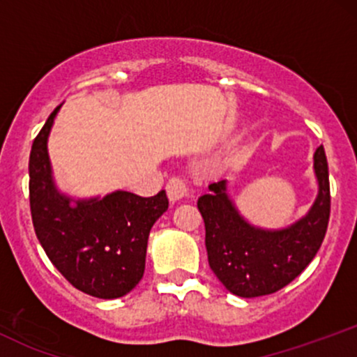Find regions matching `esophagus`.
Segmentation results:
<instances>
[{
  "label": "esophagus",
  "instance_id": "1",
  "mask_svg": "<svg viewBox=\"0 0 357 357\" xmlns=\"http://www.w3.org/2000/svg\"><path fill=\"white\" fill-rule=\"evenodd\" d=\"M166 191H167V198H169L171 203L181 202V199H184L188 196V186L181 178H171L166 184Z\"/></svg>",
  "mask_w": 357,
  "mask_h": 357
}]
</instances>
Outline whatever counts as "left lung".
Wrapping results in <instances>:
<instances>
[{
	"instance_id": "1",
	"label": "left lung",
	"mask_w": 357,
	"mask_h": 357,
	"mask_svg": "<svg viewBox=\"0 0 357 357\" xmlns=\"http://www.w3.org/2000/svg\"><path fill=\"white\" fill-rule=\"evenodd\" d=\"M317 196L310 210L280 230L260 228L245 220L221 179L199 196L198 210L206 230L210 268L238 297H260L277 292L304 272L321 248L331 213L329 169L324 147L314 153Z\"/></svg>"
}]
</instances>
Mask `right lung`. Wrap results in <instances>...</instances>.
Wrapping results in <instances>:
<instances>
[{
    "mask_svg": "<svg viewBox=\"0 0 357 357\" xmlns=\"http://www.w3.org/2000/svg\"><path fill=\"white\" fill-rule=\"evenodd\" d=\"M59 105L35 137L30 153V208L36 238L55 268L75 289L117 298L141 282L149 231L167 210L166 191L141 198L114 191L104 198H72L56 188L48 136Z\"/></svg>",
    "mask_w": 357,
    "mask_h": 357,
    "instance_id": "add662e5",
    "label": "right lung"
}]
</instances>
